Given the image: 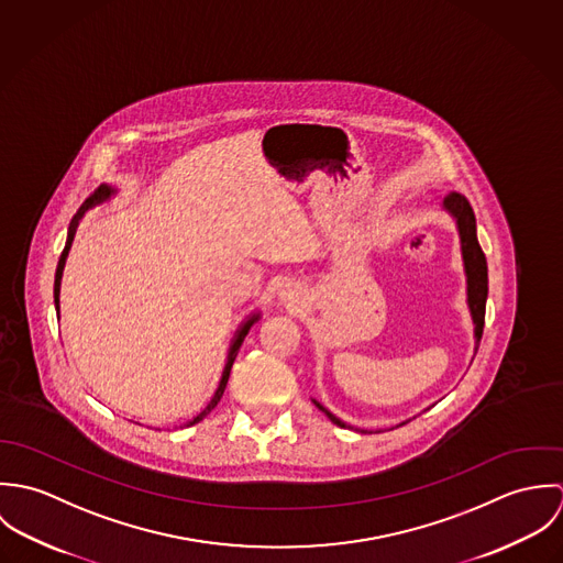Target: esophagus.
<instances>
[{"label": "esophagus", "instance_id": "34e87169", "mask_svg": "<svg viewBox=\"0 0 563 563\" xmlns=\"http://www.w3.org/2000/svg\"><path fill=\"white\" fill-rule=\"evenodd\" d=\"M290 297H295V290H290V288L284 290V299H290Z\"/></svg>", "mask_w": 563, "mask_h": 563}]
</instances>
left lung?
Returning a JSON list of instances; mask_svg holds the SVG:
<instances>
[{
    "mask_svg": "<svg viewBox=\"0 0 563 563\" xmlns=\"http://www.w3.org/2000/svg\"><path fill=\"white\" fill-rule=\"evenodd\" d=\"M444 208L455 217L457 230H460V241H462V255H464V268H466V290H468V308L475 322V349H479L483 335V322H485V299H487V262L485 253L477 241V221L473 206L468 203L466 197L451 192L444 197ZM314 405L327 413V418L338 424V427H349L340 418H335L331 411H327L321 402L314 401ZM405 424V422H402Z\"/></svg>",
    "mask_w": 563,
    "mask_h": 563,
    "instance_id": "obj_1",
    "label": "left lung"
}]
</instances>
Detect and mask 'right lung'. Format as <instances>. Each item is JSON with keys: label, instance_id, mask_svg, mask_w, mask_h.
I'll list each match as a JSON object with an SVG mask.
<instances>
[{"label": "right lung", "instance_id": "right-lung-1", "mask_svg": "<svg viewBox=\"0 0 563 563\" xmlns=\"http://www.w3.org/2000/svg\"><path fill=\"white\" fill-rule=\"evenodd\" d=\"M114 190L112 188H108V186H99L84 203L80 206V210L74 214V219H71V223H69V236H67V244H65V249H63V253H60V260H58V268H56V282H54V301H56V310H58V297H60V279H63V268H65V260H67V255H69V249H71V242H74V236H76V230H78V223H80L81 217L86 214V210H90L92 206H97V203H101V201H106L110 195H112ZM260 319V314H253L249 321L242 324L241 329H239V333H236V338H234V342H232V346H230V355H228V364H225V371H223V377H221V384H219V388H217V393H214V397H212V401L208 402V407L197 416V418H192L186 427H190V424H197L199 420H203L217 405L221 401V397H223V393H225V386H228V379H230V371H232V364H234V360H236V355H239V349H241L242 340H244V335L249 333V329H251V324Z\"/></svg>", "mask_w": 563, "mask_h": 563}]
</instances>
